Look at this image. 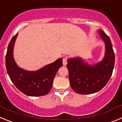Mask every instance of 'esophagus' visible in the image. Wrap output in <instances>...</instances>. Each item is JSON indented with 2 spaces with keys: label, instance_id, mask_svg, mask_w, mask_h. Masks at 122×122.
I'll return each instance as SVG.
<instances>
[{
  "label": "esophagus",
  "instance_id": "34e87169",
  "mask_svg": "<svg viewBox=\"0 0 122 122\" xmlns=\"http://www.w3.org/2000/svg\"><path fill=\"white\" fill-rule=\"evenodd\" d=\"M67 60H68V57H65L63 58V65H66L67 64Z\"/></svg>",
  "mask_w": 122,
  "mask_h": 122
}]
</instances>
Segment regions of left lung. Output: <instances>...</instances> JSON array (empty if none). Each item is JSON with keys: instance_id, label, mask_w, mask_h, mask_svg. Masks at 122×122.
I'll use <instances>...</instances> for the list:
<instances>
[{"instance_id": "obj_1", "label": "left lung", "mask_w": 122, "mask_h": 122, "mask_svg": "<svg viewBox=\"0 0 122 122\" xmlns=\"http://www.w3.org/2000/svg\"><path fill=\"white\" fill-rule=\"evenodd\" d=\"M100 34L106 44L105 57L101 62L90 66L79 58L68 60L66 67L70 86L77 93L88 95L100 91L112 76L115 63L112 45L109 37L103 30H100Z\"/></svg>"}]
</instances>
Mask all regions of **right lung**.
<instances>
[{
	"label": "right lung",
	"mask_w": 122,
	"mask_h": 122,
	"mask_svg": "<svg viewBox=\"0 0 122 122\" xmlns=\"http://www.w3.org/2000/svg\"><path fill=\"white\" fill-rule=\"evenodd\" d=\"M17 35L11 40L5 57V65L11 81L17 89L30 97H39L48 94L52 86L56 73L62 66V59L46 65L36 71H27L18 66L13 56L14 44Z\"/></svg>",
	"instance_id": "1"
}]
</instances>
